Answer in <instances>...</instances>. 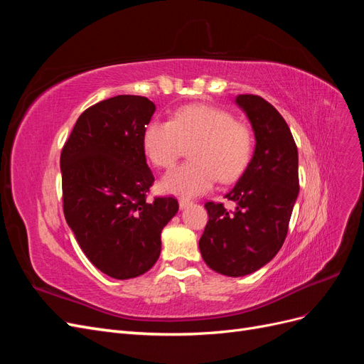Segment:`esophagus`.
Segmentation results:
<instances>
[{
	"instance_id": "esophagus-1",
	"label": "esophagus",
	"mask_w": 364,
	"mask_h": 364,
	"mask_svg": "<svg viewBox=\"0 0 364 364\" xmlns=\"http://www.w3.org/2000/svg\"><path fill=\"white\" fill-rule=\"evenodd\" d=\"M190 205H191V200H188V199H179V206H181V209L188 208Z\"/></svg>"
}]
</instances>
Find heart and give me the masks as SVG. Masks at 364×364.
<instances>
[{
	"label": "heart",
	"mask_w": 364,
	"mask_h": 364,
	"mask_svg": "<svg viewBox=\"0 0 364 364\" xmlns=\"http://www.w3.org/2000/svg\"><path fill=\"white\" fill-rule=\"evenodd\" d=\"M190 162L164 176L165 193L194 197L222 183L235 182L249 167L255 149L252 129L220 107L190 105L170 121L153 119L142 132V150L159 168H170L190 147Z\"/></svg>",
	"instance_id": "b5f03b06"
}]
</instances>
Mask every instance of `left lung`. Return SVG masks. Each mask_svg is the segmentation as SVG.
<instances>
[{
  "mask_svg": "<svg viewBox=\"0 0 364 364\" xmlns=\"http://www.w3.org/2000/svg\"><path fill=\"white\" fill-rule=\"evenodd\" d=\"M235 103L250 121L255 151L225 196L237 203L234 211L223 203H205L209 220L199 241L208 267L234 278L257 272L274 258L299 194L297 147L285 119L258 95H238Z\"/></svg>",
  "mask_w": 364,
  "mask_h": 364,
  "instance_id": "8db88e82",
  "label": "left lung"
}]
</instances>
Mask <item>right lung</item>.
<instances>
[{
    "mask_svg": "<svg viewBox=\"0 0 364 364\" xmlns=\"http://www.w3.org/2000/svg\"><path fill=\"white\" fill-rule=\"evenodd\" d=\"M156 106L141 95H117L79 117L60 155L63 214L94 266L115 279L149 272L161 232L179 209L174 197L147 193L155 182L142 132Z\"/></svg>",
    "mask_w": 364,
    "mask_h": 364,
    "instance_id": "obj_1",
    "label": "right lung"
}]
</instances>
